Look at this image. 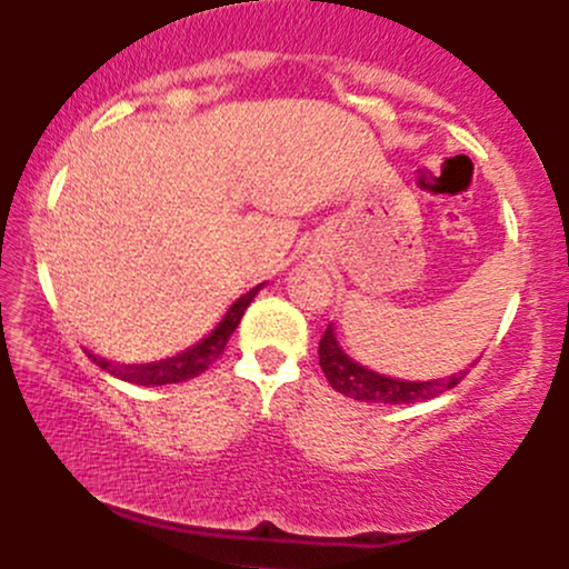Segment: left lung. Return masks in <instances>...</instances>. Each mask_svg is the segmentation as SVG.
Returning a JSON list of instances; mask_svg holds the SVG:
<instances>
[{
  "label": "left lung",
  "mask_w": 569,
  "mask_h": 569,
  "mask_svg": "<svg viewBox=\"0 0 569 569\" xmlns=\"http://www.w3.org/2000/svg\"><path fill=\"white\" fill-rule=\"evenodd\" d=\"M318 361L329 380L331 388L337 393L356 398V401L367 403H417V401H430V398L447 393L455 385L462 382V377L468 371H457V375L447 377V380H428V382H407V380H393V377L377 375L361 363H356L352 358L339 348L335 326H326L321 345H318Z\"/></svg>",
  "instance_id": "obj_1"
}]
</instances>
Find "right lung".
Listing matches in <instances>:
<instances>
[{
	"label": "right lung",
	"mask_w": 569,
	"mask_h": 569,
	"mask_svg": "<svg viewBox=\"0 0 569 569\" xmlns=\"http://www.w3.org/2000/svg\"><path fill=\"white\" fill-rule=\"evenodd\" d=\"M262 289V286H257V289H251L248 293H243L240 299H234L230 310H227V316L221 318L217 329L211 331L206 339H200L198 345H192V348H187L184 352H179V356L173 358H162V361H154V363H109L107 358H98L93 352H88L90 358H93L96 367H101L103 371H109V375H114L117 380H126V382H133V385H147V388H154V385H171V382H184V380H192V377H198L211 367L213 361L224 352L227 348V339L232 337V331L238 329L240 318H243L246 307L251 305V299L257 297V291Z\"/></svg>",
	"instance_id": "1"
}]
</instances>
